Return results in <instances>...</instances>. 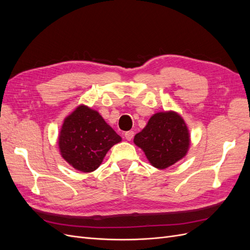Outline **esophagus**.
Wrapping results in <instances>:
<instances>
[{"label": "esophagus", "instance_id": "34e87169", "mask_svg": "<svg viewBox=\"0 0 250 250\" xmlns=\"http://www.w3.org/2000/svg\"><path fill=\"white\" fill-rule=\"evenodd\" d=\"M133 135H134V132H133L132 130L125 132V138H126V140H127V141H131V140H132V138H133Z\"/></svg>", "mask_w": 250, "mask_h": 250}]
</instances>
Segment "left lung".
<instances>
[{
	"label": "left lung",
	"instance_id": "obj_1",
	"mask_svg": "<svg viewBox=\"0 0 250 250\" xmlns=\"http://www.w3.org/2000/svg\"><path fill=\"white\" fill-rule=\"evenodd\" d=\"M133 142L153 167L163 170L186 156L190 147V133L177 112L164 111L154 113L146 127L135 134Z\"/></svg>",
	"mask_w": 250,
	"mask_h": 250
}]
</instances>
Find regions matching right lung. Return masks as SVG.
I'll use <instances>...</instances> for the list:
<instances>
[{
    "mask_svg": "<svg viewBox=\"0 0 250 250\" xmlns=\"http://www.w3.org/2000/svg\"><path fill=\"white\" fill-rule=\"evenodd\" d=\"M121 141L99 112L79 105L64 119L58 146L65 162L76 170L88 173L99 168L107 151Z\"/></svg>",
    "mask_w": 250,
    "mask_h": 250,
    "instance_id": "1",
    "label": "right lung"
}]
</instances>
